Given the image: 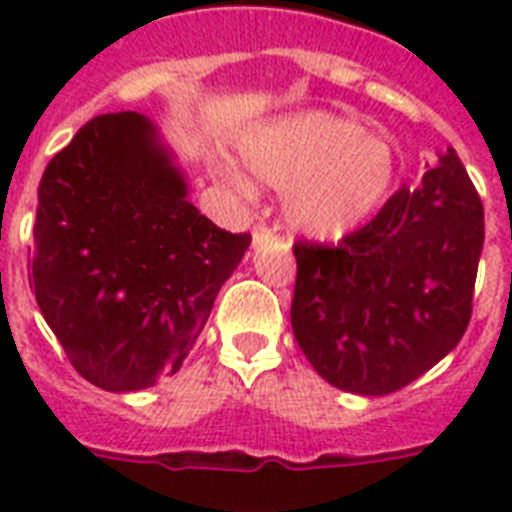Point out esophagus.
Returning <instances> with one entry per match:
<instances>
[{
  "label": "esophagus",
  "mask_w": 512,
  "mask_h": 512,
  "mask_svg": "<svg viewBox=\"0 0 512 512\" xmlns=\"http://www.w3.org/2000/svg\"><path fill=\"white\" fill-rule=\"evenodd\" d=\"M271 236H273V231L268 228V225H255V228H252V247L263 244V241H268Z\"/></svg>",
  "instance_id": "1"
}]
</instances>
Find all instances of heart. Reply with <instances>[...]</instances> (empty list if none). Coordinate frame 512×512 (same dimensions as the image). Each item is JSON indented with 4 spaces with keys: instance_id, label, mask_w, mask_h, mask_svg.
<instances>
[{
    "instance_id": "obj_1",
    "label": "heart",
    "mask_w": 512,
    "mask_h": 512,
    "mask_svg": "<svg viewBox=\"0 0 512 512\" xmlns=\"http://www.w3.org/2000/svg\"><path fill=\"white\" fill-rule=\"evenodd\" d=\"M249 170L284 193V217L313 239H340L366 223L396 188V154L364 124L329 111H305L257 124L241 138ZM225 180L241 193L252 183L236 167Z\"/></svg>"
}]
</instances>
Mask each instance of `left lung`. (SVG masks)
Wrapping results in <instances>:
<instances>
[{
    "mask_svg": "<svg viewBox=\"0 0 512 512\" xmlns=\"http://www.w3.org/2000/svg\"><path fill=\"white\" fill-rule=\"evenodd\" d=\"M481 249L484 204L449 148L337 247L297 241V345L340 390L406 388L465 335Z\"/></svg>",
    "mask_w": 512,
    "mask_h": 512,
    "instance_id": "obj_1",
    "label": "left lung"
}]
</instances>
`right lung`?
<instances>
[{
    "label": "right lung",
    "instance_id": "add662e5",
    "mask_svg": "<svg viewBox=\"0 0 512 512\" xmlns=\"http://www.w3.org/2000/svg\"><path fill=\"white\" fill-rule=\"evenodd\" d=\"M249 241L188 201L148 116L103 114L44 170L28 279L76 372L132 393L180 369Z\"/></svg>",
    "mask_w": 512,
    "mask_h": 512
}]
</instances>
